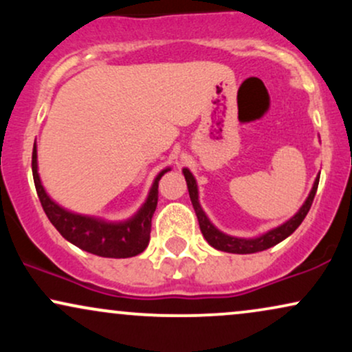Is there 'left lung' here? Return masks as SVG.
<instances>
[{
	"instance_id": "obj_1",
	"label": "left lung",
	"mask_w": 352,
	"mask_h": 352,
	"mask_svg": "<svg viewBox=\"0 0 352 352\" xmlns=\"http://www.w3.org/2000/svg\"><path fill=\"white\" fill-rule=\"evenodd\" d=\"M184 175H185V180H187L190 200H192L193 210H195L197 218H199L201 235H204L205 240L208 241V245H212L213 248L220 250V252L236 253V254L263 252V250L272 248V246L278 245L280 241L285 240V238H288L289 235H292L294 230L300 227L301 221L305 220V217L308 215L311 205H313L314 195H316L318 184H319V177H318V179L314 180V185H313V188H311L308 199H306L305 204H302V207L300 208V212H298L293 218H289L286 223H283L281 227L270 230L268 233H265V235H261L258 238H236V236L225 235V233H221L220 230L213 227L212 221L208 220L207 215H205V212L201 210L200 204H199V190H197L195 179H193V175L190 173L188 168H184Z\"/></svg>"
}]
</instances>
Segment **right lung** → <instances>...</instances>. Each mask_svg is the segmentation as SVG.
Instances as JSON below:
<instances>
[{
  "label": "right lung",
  "mask_w": 352,
  "mask_h": 352,
  "mask_svg": "<svg viewBox=\"0 0 352 352\" xmlns=\"http://www.w3.org/2000/svg\"><path fill=\"white\" fill-rule=\"evenodd\" d=\"M31 165H33L36 192H38L44 213L67 241H71L72 245L84 250V252L104 258L135 256L147 248L148 240H151L152 217L157 208V200H159V180L170 168H165L155 177L147 200L131 220L120 221V223H109V221L98 220V218L67 212L50 199L41 180H39L36 144L33 147V162Z\"/></svg>",
  "instance_id": "1"
}]
</instances>
